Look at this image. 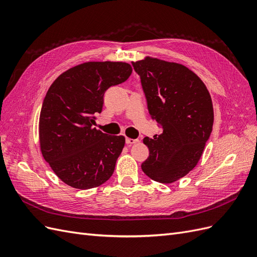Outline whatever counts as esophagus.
Wrapping results in <instances>:
<instances>
[{
	"label": "esophagus",
	"instance_id": "esophagus-1",
	"mask_svg": "<svg viewBox=\"0 0 257 257\" xmlns=\"http://www.w3.org/2000/svg\"><path fill=\"white\" fill-rule=\"evenodd\" d=\"M126 144L127 145H134V144H137L139 141L138 139H133V138H126Z\"/></svg>",
	"mask_w": 257,
	"mask_h": 257
}]
</instances>
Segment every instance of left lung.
Here are the masks:
<instances>
[{
  "label": "left lung",
  "instance_id": "obj_1",
  "mask_svg": "<svg viewBox=\"0 0 257 257\" xmlns=\"http://www.w3.org/2000/svg\"><path fill=\"white\" fill-rule=\"evenodd\" d=\"M141 76L148 109L163 132L144 138L149 158L143 172L152 180L173 183L197 165L213 126V105L199 77L186 66L158 58L132 62Z\"/></svg>",
  "mask_w": 257,
  "mask_h": 257
}]
</instances>
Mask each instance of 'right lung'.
<instances>
[{
  "label": "right lung",
  "instance_id": "obj_1",
  "mask_svg": "<svg viewBox=\"0 0 257 257\" xmlns=\"http://www.w3.org/2000/svg\"><path fill=\"white\" fill-rule=\"evenodd\" d=\"M125 62H84L62 73L46 94L38 123L43 157L61 181L88 190L113 174L125 137L92 127L105 91L132 74Z\"/></svg>",
  "mask_w": 257,
  "mask_h": 257
}]
</instances>
